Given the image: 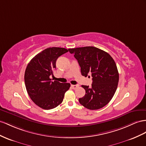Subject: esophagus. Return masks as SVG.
Returning <instances> with one entry per match:
<instances>
[{"label": "esophagus", "mask_w": 146, "mask_h": 146, "mask_svg": "<svg viewBox=\"0 0 146 146\" xmlns=\"http://www.w3.org/2000/svg\"><path fill=\"white\" fill-rule=\"evenodd\" d=\"M78 87H79V85H78V84H75V85H72V88L73 89H75L78 88Z\"/></svg>", "instance_id": "34e87169"}]
</instances>
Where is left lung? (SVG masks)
I'll return each mask as SVG.
<instances>
[{"mask_svg": "<svg viewBox=\"0 0 146 146\" xmlns=\"http://www.w3.org/2000/svg\"><path fill=\"white\" fill-rule=\"evenodd\" d=\"M68 50L78 60L82 75L86 77L91 73L92 77L91 86H81L86 94L79 99L80 103L89 110L106 106L118 86L119 74L114 60L107 52L92 46L68 48Z\"/></svg>", "mask_w": 146, "mask_h": 146, "instance_id": "1", "label": "left lung"}]
</instances>
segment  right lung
Wrapping results in <instances>:
<instances>
[{"label": "right lung", "instance_id": "add662e5", "mask_svg": "<svg viewBox=\"0 0 146 146\" xmlns=\"http://www.w3.org/2000/svg\"><path fill=\"white\" fill-rule=\"evenodd\" d=\"M68 50L49 47L37 54L28 64L25 73V86L29 96L35 104L45 110L54 109L60 104L70 83L52 81L57 59Z\"/></svg>", "mask_w": 146, "mask_h": 146}]
</instances>
